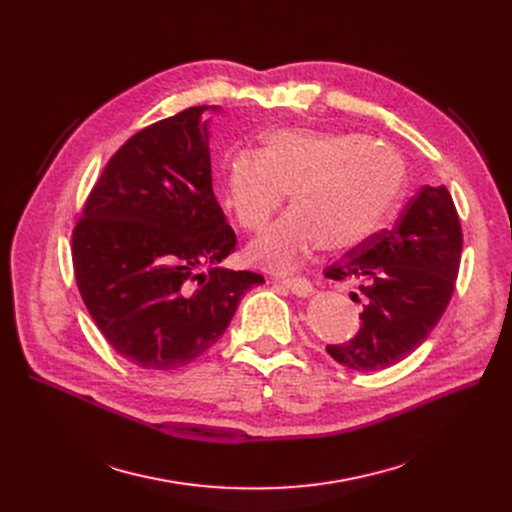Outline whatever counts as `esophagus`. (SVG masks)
<instances>
[{
  "instance_id": "1",
  "label": "esophagus",
  "mask_w": 512,
  "mask_h": 512,
  "mask_svg": "<svg viewBox=\"0 0 512 512\" xmlns=\"http://www.w3.org/2000/svg\"><path fill=\"white\" fill-rule=\"evenodd\" d=\"M280 284L292 294H297V297H311L313 294V286L305 278H282Z\"/></svg>"
}]
</instances>
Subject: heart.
Wrapping results in <instances>:
<instances>
[{
	"label": "heart",
	"instance_id": "b5f03b06",
	"mask_svg": "<svg viewBox=\"0 0 512 512\" xmlns=\"http://www.w3.org/2000/svg\"><path fill=\"white\" fill-rule=\"evenodd\" d=\"M405 178L400 153L361 134L278 130L259 153L228 161L226 205L242 228L259 230L290 191L294 207L249 247L253 261L286 272L319 247L342 253L365 245L390 218Z\"/></svg>",
	"mask_w": 512,
	"mask_h": 512
}]
</instances>
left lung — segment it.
Returning <instances> with one entry per match:
<instances>
[{
	"instance_id": "8db88e82",
	"label": "left lung",
	"mask_w": 512,
	"mask_h": 512,
	"mask_svg": "<svg viewBox=\"0 0 512 512\" xmlns=\"http://www.w3.org/2000/svg\"><path fill=\"white\" fill-rule=\"evenodd\" d=\"M463 232L446 186H421L392 230L373 234L326 270L330 280H357L361 328L353 340L328 344L353 371H380L407 359L444 315L459 276ZM351 299L359 303L357 292Z\"/></svg>"
}]
</instances>
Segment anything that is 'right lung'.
I'll return each mask as SVG.
<instances>
[{
  "label": "right lung",
  "instance_id": "add662e5",
  "mask_svg": "<svg viewBox=\"0 0 512 512\" xmlns=\"http://www.w3.org/2000/svg\"><path fill=\"white\" fill-rule=\"evenodd\" d=\"M207 112L220 107H188L130 137L72 232L76 284L99 332L151 371L201 357L263 284L222 267L236 234L211 188Z\"/></svg>",
  "mask_w": 512,
  "mask_h": 512
}]
</instances>
